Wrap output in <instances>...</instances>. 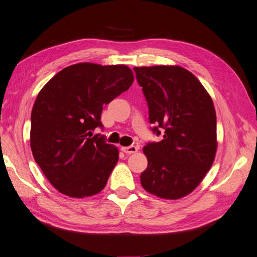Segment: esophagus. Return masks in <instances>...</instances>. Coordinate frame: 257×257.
<instances>
[{"label":"esophagus","mask_w":257,"mask_h":257,"mask_svg":"<svg viewBox=\"0 0 257 257\" xmlns=\"http://www.w3.org/2000/svg\"><path fill=\"white\" fill-rule=\"evenodd\" d=\"M139 148L135 147V145H130V147H123L122 151L126 154H132V153H137Z\"/></svg>","instance_id":"1"}]
</instances>
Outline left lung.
I'll use <instances>...</instances> for the list:
<instances>
[{
  "label": "left lung",
  "instance_id": "1",
  "mask_svg": "<svg viewBox=\"0 0 257 257\" xmlns=\"http://www.w3.org/2000/svg\"><path fill=\"white\" fill-rule=\"evenodd\" d=\"M160 142L143 152L148 168L141 185L148 192L176 200L192 192L212 166L217 151L216 112L210 95L180 66L134 67Z\"/></svg>",
  "mask_w": 257,
  "mask_h": 257
}]
</instances>
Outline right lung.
Wrapping results in <instances>:
<instances>
[{
  "mask_svg": "<svg viewBox=\"0 0 257 257\" xmlns=\"http://www.w3.org/2000/svg\"><path fill=\"white\" fill-rule=\"evenodd\" d=\"M133 80V71L125 65L80 62L60 70L39 91L31 113L30 147L58 191L84 198L105 188L118 149L93 131L103 127V106Z\"/></svg>",
  "mask_w": 257,
  "mask_h": 257,
  "instance_id": "1",
  "label": "right lung"
}]
</instances>
